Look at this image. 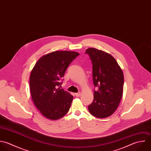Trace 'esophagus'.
<instances>
[{"label": "esophagus", "mask_w": 151, "mask_h": 151, "mask_svg": "<svg viewBox=\"0 0 151 151\" xmlns=\"http://www.w3.org/2000/svg\"><path fill=\"white\" fill-rule=\"evenodd\" d=\"M75 95H76V97H80V95H81V93H80V92H79V93H76V94H75Z\"/></svg>", "instance_id": "1"}]
</instances>
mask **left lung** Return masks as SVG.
Returning <instances> with one entry per match:
<instances>
[{"mask_svg":"<svg viewBox=\"0 0 151 151\" xmlns=\"http://www.w3.org/2000/svg\"><path fill=\"white\" fill-rule=\"evenodd\" d=\"M93 64L95 87L94 100L88 105L91 114L99 118L111 115L117 109L123 94L124 74L116 60L109 53L95 48L86 50Z\"/></svg>","mask_w":151,"mask_h":151,"instance_id":"1","label":"left lung"}]
</instances>
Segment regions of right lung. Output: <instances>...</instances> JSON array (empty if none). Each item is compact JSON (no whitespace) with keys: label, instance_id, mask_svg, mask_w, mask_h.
Returning a JSON list of instances; mask_svg holds the SVG:
<instances>
[{"label":"right lung","instance_id":"add662e5","mask_svg":"<svg viewBox=\"0 0 151 151\" xmlns=\"http://www.w3.org/2000/svg\"><path fill=\"white\" fill-rule=\"evenodd\" d=\"M80 54L55 51L43 55L36 62L30 76L33 101L46 118L57 120L69 111L73 96L58 87L70 64Z\"/></svg>","mask_w":151,"mask_h":151}]
</instances>
